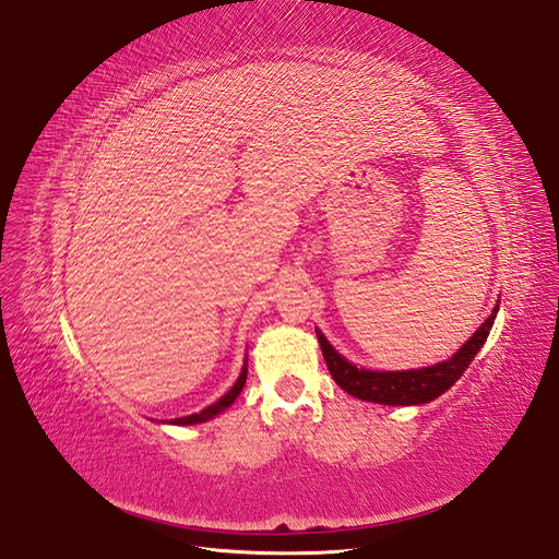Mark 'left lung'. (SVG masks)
<instances>
[{
  "instance_id": "8db88e82",
  "label": "left lung",
  "mask_w": 559,
  "mask_h": 559,
  "mask_svg": "<svg viewBox=\"0 0 559 559\" xmlns=\"http://www.w3.org/2000/svg\"><path fill=\"white\" fill-rule=\"evenodd\" d=\"M496 312H498V304L491 310V314L483 321L480 329L468 337L449 360L421 367V369H403V371H376V369L356 367L354 362L337 354L324 333L319 329H314V333L331 376L346 394L356 396L360 401L383 403V405H421V403L435 401L437 396H442L447 390L455 385V380L466 371L468 365H472V360L487 342Z\"/></svg>"
}]
</instances>
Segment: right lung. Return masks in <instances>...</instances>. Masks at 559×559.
Here are the masks:
<instances>
[{"mask_svg": "<svg viewBox=\"0 0 559 559\" xmlns=\"http://www.w3.org/2000/svg\"><path fill=\"white\" fill-rule=\"evenodd\" d=\"M247 356H245V365H242V371H240V376H238V380H235L233 383V388L222 396V399H217L213 405H209V407H203L201 413H194V415H188V417H179V419H169V421H160V424H171V426H194V424H203V421H211V419H215L217 415H222L226 407H230L233 405V401L240 396V392H242V388H245V383H247Z\"/></svg>", "mask_w": 559, "mask_h": 559, "instance_id": "add662e5", "label": "right lung"}]
</instances>
